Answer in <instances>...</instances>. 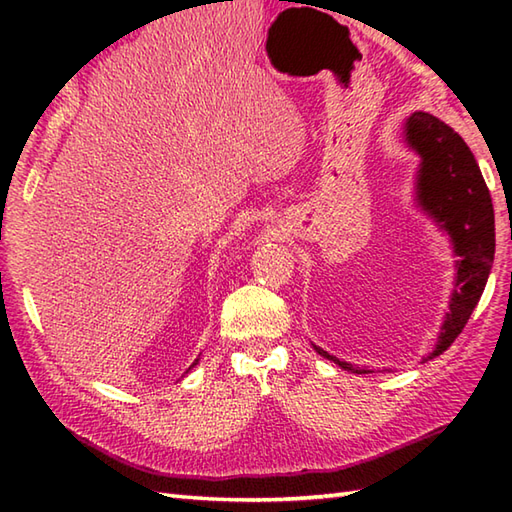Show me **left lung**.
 <instances>
[{"label":"left lung","instance_id":"8db88e82","mask_svg":"<svg viewBox=\"0 0 512 512\" xmlns=\"http://www.w3.org/2000/svg\"><path fill=\"white\" fill-rule=\"evenodd\" d=\"M407 143L422 156L418 200L453 237L458 253V279L451 297V312L442 325L438 345L424 358H436L458 339L480 301L495 257V213L482 171L460 134L427 112L407 118ZM321 356L347 372L361 369L339 361L317 347Z\"/></svg>","mask_w":512,"mask_h":512}]
</instances>
